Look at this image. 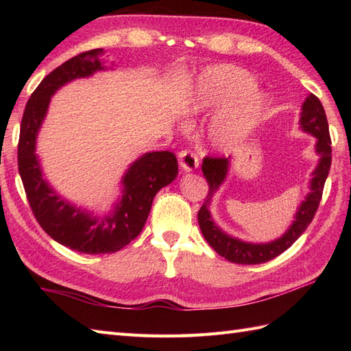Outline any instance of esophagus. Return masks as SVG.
<instances>
[{
    "mask_svg": "<svg viewBox=\"0 0 351 351\" xmlns=\"http://www.w3.org/2000/svg\"><path fill=\"white\" fill-rule=\"evenodd\" d=\"M178 158H180L181 167L185 171H191V170L197 169V166H199L197 155L193 151H190V149H184V151H181L180 154H178Z\"/></svg>",
    "mask_w": 351,
    "mask_h": 351,
    "instance_id": "1",
    "label": "esophagus"
}]
</instances>
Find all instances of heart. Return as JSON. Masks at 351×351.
<instances>
[{
	"mask_svg": "<svg viewBox=\"0 0 351 351\" xmlns=\"http://www.w3.org/2000/svg\"><path fill=\"white\" fill-rule=\"evenodd\" d=\"M255 86L249 72L235 66H217L205 72L197 92L185 106V113L196 114L237 101L219 121L215 136L225 140L240 138L258 123L265 110V96L253 92Z\"/></svg>",
	"mask_w": 351,
	"mask_h": 351,
	"instance_id": "heart-1",
	"label": "heart"
}]
</instances>
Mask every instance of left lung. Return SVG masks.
Wrapping results in <instances>:
<instances>
[{
    "instance_id": "obj_1",
    "label": "left lung",
    "mask_w": 351,
    "mask_h": 351,
    "mask_svg": "<svg viewBox=\"0 0 351 351\" xmlns=\"http://www.w3.org/2000/svg\"><path fill=\"white\" fill-rule=\"evenodd\" d=\"M302 128L311 132L312 136L317 137V152L319 154L318 167L314 171V178L311 181V193L306 200L300 205L299 211L295 214V220L293 226L288 229V232L282 238L267 244H250L237 240L226 235L225 232L214 225L211 220L210 211V199L213 193L220 187V184L225 181L228 173V158L225 156H211L206 155L202 161V171L208 182V195L205 197L204 205L200 206L197 213L199 226L208 244L219 253L220 256L226 258L230 263L244 264V265H255L267 263L280 253L289 249L299 237L308 229L311 221L314 220V215L318 210L319 202L323 197L324 184L329 175L330 164H332V140L329 134V123H327L326 111L322 106V102L315 95H309L306 101L303 104V111L300 117Z\"/></svg>"
}]
</instances>
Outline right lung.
I'll list each match as a JSON object with an SVG mask.
<instances>
[{
	"label": "right lung",
	"mask_w": 351,
	"mask_h": 351,
	"mask_svg": "<svg viewBox=\"0 0 351 351\" xmlns=\"http://www.w3.org/2000/svg\"><path fill=\"white\" fill-rule=\"evenodd\" d=\"M102 56V48L81 52L42 80L25 106L18 143L19 175L37 223L52 240L87 255L114 253L130 244L143 229L156 193L178 175L173 152L143 155L126 171L123 196L114 213L104 219L81 213L58 197L43 181L34 149L51 95L73 78L88 77L104 69Z\"/></svg>",
	"instance_id": "add662e5"
}]
</instances>
